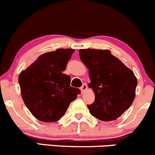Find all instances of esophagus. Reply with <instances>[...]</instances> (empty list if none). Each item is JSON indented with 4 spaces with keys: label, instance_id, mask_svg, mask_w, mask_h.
<instances>
[{
    "label": "esophagus",
    "instance_id": "obj_1",
    "mask_svg": "<svg viewBox=\"0 0 155 155\" xmlns=\"http://www.w3.org/2000/svg\"><path fill=\"white\" fill-rule=\"evenodd\" d=\"M87 84H86V83H83V85H82V87H80L81 91H82V93H84V92H85V91L87 90Z\"/></svg>",
    "mask_w": 155,
    "mask_h": 155
}]
</instances>
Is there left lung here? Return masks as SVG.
<instances>
[{"mask_svg": "<svg viewBox=\"0 0 155 155\" xmlns=\"http://www.w3.org/2000/svg\"><path fill=\"white\" fill-rule=\"evenodd\" d=\"M79 53L89 70L88 86L95 94L94 102L87 106L89 112L101 121H115L135 98L137 80L134 72L109 50L86 48Z\"/></svg>", "mask_w": 155, "mask_h": 155, "instance_id": "left-lung-1", "label": "left lung"}]
</instances>
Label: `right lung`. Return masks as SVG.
Wrapping results in <instances>:
<instances>
[{"label": "right lung", "instance_id": "obj_1", "mask_svg": "<svg viewBox=\"0 0 155 155\" xmlns=\"http://www.w3.org/2000/svg\"><path fill=\"white\" fill-rule=\"evenodd\" d=\"M75 50L59 48L40 55L18 76L23 101L38 120L55 122L65 114L80 90L70 86L63 73Z\"/></svg>", "mask_w": 155, "mask_h": 155}]
</instances>
